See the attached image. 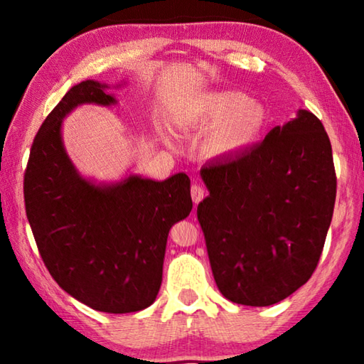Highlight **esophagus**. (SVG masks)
<instances>
[{
    "mask_svg": "<svg viewBox=\"0 0 364 364\" xmlns=\"http://www.w3.org/2000/svg\"><path fill=\"white\" fill-rule=\"evenodd\" d=\"M205 196V189L200 186V184H193V188H191V197H193L194 204H199V202L204 199Z\"/></svg>",
    "mask_w": 364,
    "mask_h": 364,
    "instance_id": "34e87169",
    "label": "esophagus"
}]
</instances>
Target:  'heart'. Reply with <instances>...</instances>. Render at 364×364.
<instances>
[{
    "label": "heart",
    "instance_id": "heart-1",
    "mask_svg": "<svg viewBox=\"0 0 364 364\" xmlns=\"http://www.w3.org/2000/svg\"><path fill=\"white\" fill-rule=\"evenodd\" d=\"M263 104L241 91L212 90L191 104L189 123L196 130H208L205 149L212 157H234L254 146L267 127Z\"/></svg>",
    "mask_w": 364,
    "mask_h": 364
}]
</instances>
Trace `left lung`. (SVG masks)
I'll return each mask as SVG.
<instances>
[{"mask_svg": "<svg viewBox=\"0 0 364 364\" xmlns=\"http://www.w3.org/2000/svg\"><path fill=\"white\" fill-rule=\"evenodd\" d=\"M197 205L213 278L234 304L268 306L311 278L336 202L332 147L310 110L260 144L205 164Z\"/></svg>", "mask_w": 364, "mask_h": 364, "instance_id": "8db88e82", "label": "left lung"}]
</instances>
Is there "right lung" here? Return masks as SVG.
Instances as JSON below:
<instances>
[{"label": "right lung", "instance_id": "add662e5", "mask_svg": "<svg viewBox=\"0 0 364 364\" xmlns=\"http://www.w3.org/2000/svg\"><path fill=\"white\" fill-rule=\"evenodd\" d=\"M96 80L73 85L43 122L30 151L23 197L30 228L54 281L104 313L144 310L156 300L170 228L193 210L191 180L127 173L104 183L82 175L67 154L63 122L85 104L119 100Z\"/></svg>", "mask_w": 364, "mask_h": 364}]
</instances>
